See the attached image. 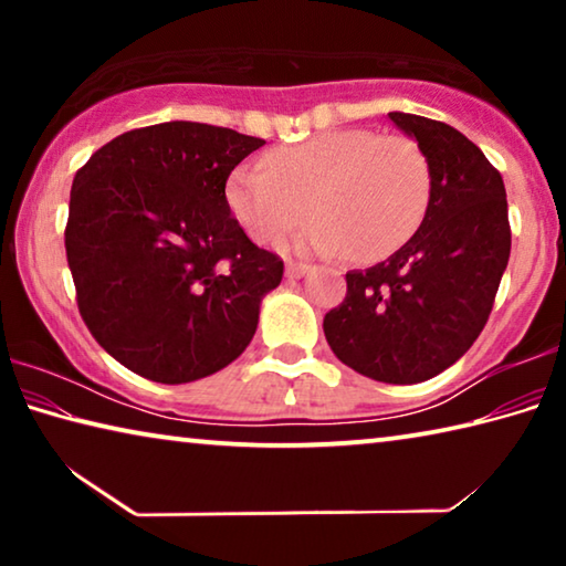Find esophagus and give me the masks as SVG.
<instances>
[{
  "label": "esophagus",
  "mask_w": 566,
  "mask_h": 566,
  "mask_svg": "<svg viewBox=\"0 0 566 566\" xmlns=\"http://www.w3.org/2000/svg\"><path fill=\"white\" fill-rule=\"evenodd\" d=\"M304 274H310V266L306 264H300V262L286 264V276H290V280H302Z\"/></svg>",
  "instance_id": "1"
}]
</instances>
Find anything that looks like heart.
I'll return each mask as SVG.
<instances>
[{
	"label": "heart",
	"instance_id": "1",
	"mask_svg": "<svg viewBox=\"0 0 566 566\" xmlns=\"http://www.w3.org/2000/svg\"><path fill=\"white\" fill-rule=\"evenodd\" d=\"M432 195L424 151L405 137L371 129H332L266 155V167L242 165L227 185V202L254 242L296 237L304 254L379 260L417 232Z\"/></svg>",
	"mask_w": 566,
	"mask_h": 566
}]
</instances>
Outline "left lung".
<instances>
[{
  "mask_svg": "<svg viewBox=\"0 0 566 566\" xmlns=\"http://www.w3.org/2000/svg\"><path fill=\"white\" fill-rule=\"evenodd\" d=\"M389 119L427 157V214L385 262L347 272V296L324 317V337L359 375L417 385L452 367L484 329L512 232L502 175L474 142L419 114Z\"/></svg>",
  "mask_w": 566,
  "mask_h": 566,
  "instance_id": "left-lung-1",
  "label": "left lung"
}]
</instances>
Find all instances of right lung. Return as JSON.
I'll return each mask as SVG.
<instances>
[{
    "label": "right lung",
    "instance_id": "obj_1",
    "mask_svg": "<svg viewBox=\"0 0 566 566\" xmlns=\"http://www.w3.org/2000/svg\"><path fill=\"white\" fill-rule=\"evenodd\" d=\"M264 139L199 122L124 132L76 171L64 247L92 337L134 375L185 385L247 349L284 264L229 209Z\"/></svg>",
    "mask_w": 566,
    "mask_h": 566
}]
</instances>
